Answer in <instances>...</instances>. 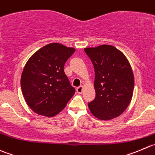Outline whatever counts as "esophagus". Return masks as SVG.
Returning <instances> with one entry per match:
<instances>
[{
  "label": "esophagus",
  "mask_w": 155,
  "mask_h": 155,
  "mask_svg": "<svg viewBox=\"0 0 155 155\" xmlns=\"http://www.w3.org/2000/svg\"><path fill=\"white\" fill-rule=\"evenodd\" d=\"M76 91H77V92L78 93V94H81L82 91H83V86L78 87L76 89Z\"/></svg>",
  "instance_id": "esophagus-1"
}]
</instances>
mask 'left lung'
Here are the masks:
<instances>
[{
    "instance_id": "left-lung-1",
    "label": "left lung",
    "mask_w": 155,
    "mask_h": 155,
    "mask_svg": "<svg viewBox=\"0 0 155 155\" xmlns=\"http://www.w3.org/2000/svg\"><path fill=\"white\" fill-rule=\"evenodd\" d=\"M95 71L96 97L88 103L94 116L109 120L120 116L132 100L134 76L127 58L114 46L86 48Z\"/></svg>"
}]
</instances>
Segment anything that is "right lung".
<instances>
[{"label":"right lung","mask_w":155,"mask_h":155,"mask_svg":"<svg viewBox=\"0 0 155 155\" xmlns=\"http://www.w3.org/2000/svg\"><path fill=\"white\" fill-rule=\"evenodd\" d=\"M74 51L73 48L51 43L28 60L20 84L25 101L35 113L55 116L74 94V87L64 71V64Z\"/></svg>","instance_id":"1"}]
</instances>
